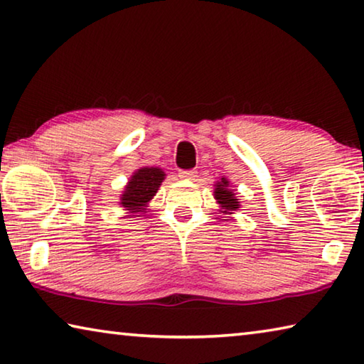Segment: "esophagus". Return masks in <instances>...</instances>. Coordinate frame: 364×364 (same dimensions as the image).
Instances as JSON below:
<instances>
[{"mask_svg":"<svg viewBox=\"0 0 364 364\" xmlns=\"http://www.w3.org/2000/svg\"><path fill=\"white\" fill-rule=\"evenodd\" d=\"M196 176H197V171H196V170H181V171H180V178H181V180L193 181V180H196Z\"/></svg>","mask_w":364,"mask_h":364,"instance_id":"esophagus-1","label":"esophagus"}]
</instances>
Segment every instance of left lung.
<instances>
[{
    "mask_svg": "<svg viewBox=\"0 0 364 364\" xmlns=\"http://www.w3.org/2000/svg\"><path fill=\"white\" fill-rule=\"evenodd\" d=\"M213 197L217 200V204L220 205V212L225 215H232L236 210L241 208V204H239V199L234 194V191L230 186V181L226 178H221L220 181L213 184Z\"/></svg>",
    "mask_w": 364,
    "mask_h": 364,
    "instance_id": "left-lung-1",
    "label": "left lung"
}]
</instances>
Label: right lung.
<instances>
[{
	"label": "right lung",
	"instance_id": "1",
	"mask_svg": "<svg viewBox=\"0 0 364 364\" xmlns=\"http://www.w3.org/2000/svg\"><path fill=\"white\" fill-rule=\"evenodd\" d=\"M165 171L159 167H141L130 176L120 194V207L127 210V217H144L147 204L157 194L160 184L165 180Z\"/></svg>",
	"mask_w": 364,
	"mask_h": 364
}]
</instances>
